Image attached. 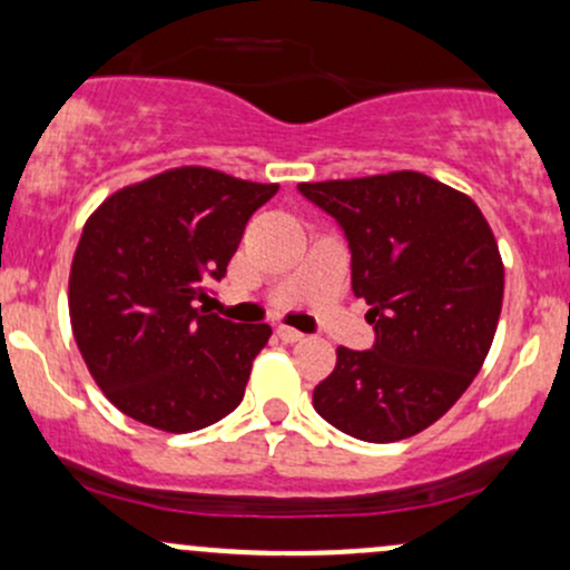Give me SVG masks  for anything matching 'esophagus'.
Segmentation results:
<instances>
[{"label":"esophagus","mask_w":570,"mask_h":570,"mask_svg":"<svg viewBox=\"0 0 570 570\" xmlns=\"http://www.w3.org/2000/svg\"><path fill=\"white\" fill-rule=\"evenodd\" d=\"M277 336L283 342H287V345H293V342H302L304 340L302 332H296V328H287V326H279L277 328Z\"/></svg>","instance_id":"obj_1"}]
</instances>
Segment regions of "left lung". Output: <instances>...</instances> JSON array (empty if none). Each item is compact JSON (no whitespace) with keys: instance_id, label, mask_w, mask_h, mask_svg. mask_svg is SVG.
Instances as JSON below:
<instances>
[{"instance_id":"8db88e82","label":"left lung","mask_w":570,"mask_h":570,"mask_svg":"<svg viewBox=\"0 0 570 570\" xmlns=\"http://www.w3.org/2000/svg\"><path fill=\"white\" fill-rule=\"evenodd\" d=\"M353 253V293L370 304L372 351L336 347L312 391L351 438L394 443L432 426L479 375L503 309V258L473 198L419 174L304 181Z\"/></svg>"}]
</instances>
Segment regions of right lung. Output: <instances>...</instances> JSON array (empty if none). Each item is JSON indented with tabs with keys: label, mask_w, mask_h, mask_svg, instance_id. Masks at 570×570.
<instances>
[{
	"label": "right lung",
	"mask_w": 570,
	"mask_h": 570,
	"mask_svg": "<svg viewBox=\"0 0 570 570\" xmlns=\"http://www.w3.org/2000/svg\"><path fill=\"white\" fill-rule=\"evenodd\" d=\"M277 189L179 165L116 189L89 214L67 304L78 351L114 407L174 434L238 407L272 326L223 321L198 302Z\"/></svg>",
	"instance_id": "1"
}]
</instances>
